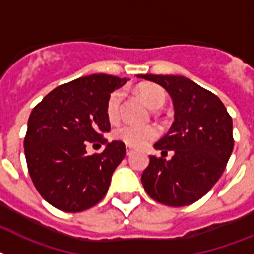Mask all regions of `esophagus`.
Instances as JSON below:
<instances>
[{"instance_id": "1", "label": "esophagus", "mask_w": 254, "mask_h": 254, "mask_svg": "<svg viewBox=\"0 0 254 254\" xmlns=\"http://www.w3.org/2000/svg\"><path fill=\"white\" fill-rule=\"evenodd\" d=\"M134 148L130 147V146H127V155H130V154H133Z\"/></svg>"}]
</instances>
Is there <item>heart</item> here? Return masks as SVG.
<instances>
[{"instance_id": "b5f03b06", "label": "heart", "mask_w": 254, "mask_h": 254, "mask_svg": "<svg viewBox=\"0 0 254 254\" xmlns=\"http://www.w3.org/2000/svg\"><path fill=\"white\" fill-rule=\"evenodd\" d=\"M138 92L143 99V102L150 108L158 109L166 103V91L156 84H142L138 88ZM123 100V91L116 90L109 95L107 100L106 112L109 121H116L120 116V106ZM116 139L124 142L129 146H143L159 135V129L155 125H133L124 124L113 131Z\"/></svg>"}]
</instances>
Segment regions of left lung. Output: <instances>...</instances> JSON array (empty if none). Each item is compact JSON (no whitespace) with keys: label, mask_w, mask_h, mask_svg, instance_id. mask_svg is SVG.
I'll return each mask as SVG.
<instances>
[{"label":"left lung","mask_w":254,"mask_h":254,"mask_svg":"<svg viewBox=\"0 0 254 254\" xmlns=\"http://www.w3.org/2000/svg\"><path fill=\"white\" fill-rule=\"evenodd\" d=\"M170 94L175 121L154 147L174 152L171 160L150 155L141 181L152 199L187 206L202 198L226 170L234 150L232 119L213 92L181 75L139 74Z\"/></svg>","instance_id":"obj_1"}]
</instances>
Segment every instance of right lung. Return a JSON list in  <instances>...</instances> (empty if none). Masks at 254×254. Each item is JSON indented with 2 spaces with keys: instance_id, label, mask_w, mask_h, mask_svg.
<instances>
[{
  "instance_id": "1",
  "label": "right lung",
  "mask_w": 254,
  "mask_h": 254,
  "mask_svg": "<svg viewBox=\"0 0 254 254\" xmlns=\"http://www.w3.org/2000/svg\"><path fill=\"white\" fill-rule=\"evenodd\" d=\"M127 80L108 74L78 78L56 87L32 109L24 137L28 174L56 209L79 213L107 194L127 151L124 142L103 138L111 130L107 100ZM94 141L106 148L90 156L85 146Z\"/></svg>"
}]
</instances>
